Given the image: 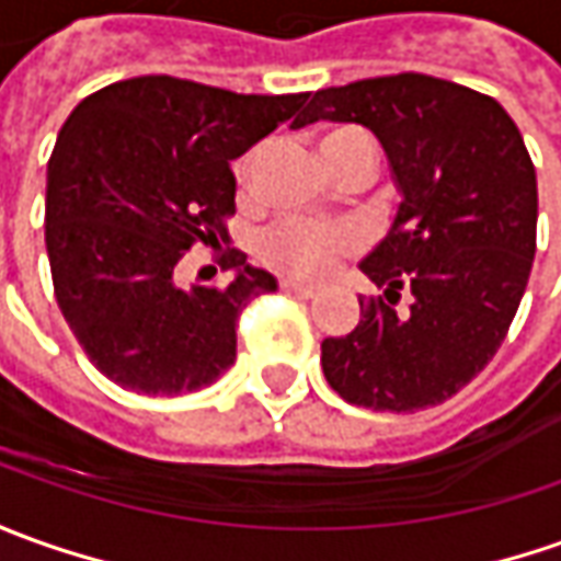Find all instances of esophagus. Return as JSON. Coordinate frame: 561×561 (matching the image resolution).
Wrapping results in <instances>:
<instances>
[{
	"label": "esophagus",
	"instance_id": "1",
	"mask_svg": "<svg viewBox=\"0 0 561 561\" xmlns=\"http://www.w3.org/2000/svg\"><path fill=\"white\" fill-rule=\"evenodd\" d=\"M282 288H285V291H291V295L304 297V300H312V297L319 295V288H316V285H304V282H291V279H282Z\"/></svg>",
	"mask_w": 561,
	"mask_h": 561
}]
</instances>
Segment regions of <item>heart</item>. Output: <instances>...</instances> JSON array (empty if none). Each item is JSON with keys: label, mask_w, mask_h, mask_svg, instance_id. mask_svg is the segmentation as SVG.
<instances>
[{"label": "heart", "mask_w": 561, "mask_h": 561, "mask_svg": "<svg viewBox=\"0 0 561 561\" xmlns=\"http://www.w3.org/2000/svg\"><path fill=\"white\" fill-rule=\"evenodd\" d=\"M344 140H362L371 147V140L362 131L337 128L322 137L319 150L331 147V144H344ZM249 165L251 162L242 165V174L249 171ZM353 249H356V232L346 227H322V224H310V220H276L257 239V257L266 266H273L276 273L295 276V279H322L331 266Z\"/></svg>", "instance_id": "heart-1"}]
</instances>
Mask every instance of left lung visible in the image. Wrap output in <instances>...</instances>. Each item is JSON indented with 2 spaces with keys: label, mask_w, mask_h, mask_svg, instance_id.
<instances>
[{
  "label": "left lung",
  "mask_w": 561,
  "mask_h": 561,
  "mask_svg": "<svg viewBox=\"0 0 561 561\" xmlns=\"http://www.w3.org/2000/svg\"><path fill=\"white\" fill-rule=\"evenodd\" d=\"M356 122L380 140L399 205L359 270V325L322 341L350 405L430 409L479 375L519 310L535 264L537 174L516 122L489 94L424 72L322 89L291 128ZM411 290L409 311L394 300Z\"/></svg>",
  "instance_id": "8db88e82"
}]
</instances>
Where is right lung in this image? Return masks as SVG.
Segmentation results:
<instances>
[{
  "label": "right lung",
  "mask_w": 561,
  "mask_h": 561,
  "mask_svg": "<svg viewBox=\"0 0 561 561\" xmlns=\"http://www.w3.org/2000/svg\"><path fill=\"white\" fill-rule=\"evenodd\" d=\"M307 94H232L137 76L89 94L48 159L45 245L57 307L94 368L122 390L184 396L236 362V319L279 282L242 251L227 288L174 279L190 245L227 239L230 162Z\"/></svg>",
  "instance_id": "obj_1"
}]
</instances>
